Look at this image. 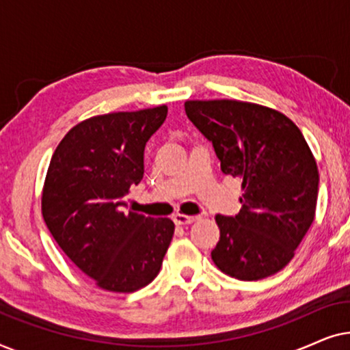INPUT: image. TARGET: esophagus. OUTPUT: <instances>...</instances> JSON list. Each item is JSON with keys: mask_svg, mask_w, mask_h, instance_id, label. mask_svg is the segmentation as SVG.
I'll use <instances>...</instances> for the list:
<instances>
[{"mask_svg": "<svg viewBox=\"0 0 350 350\" xmlns=\"http://www.w3.org/2000/svg\"><path fill=\"white\" fill-rule=\"evenodd\" d=\"M196 217H188V215H183V213H176L174 217V221L176 226H185V224H191L196 221Z\"/></svg>", "mask_w": 350, "mask_h": 350, "instance_id": "34e87169", "label": "esophagus"}]
</instances>
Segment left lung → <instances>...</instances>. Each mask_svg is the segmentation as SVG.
<instances>
[{
	"instance_id": "obj_1",
	"label": "left lung",
	"mask_w": 350,
	"mask_h": 350,
	"mask_svg": "<svg viewBox=\"0 0 350 350\" xmlns=\"http://www.w3.org/2000/svg\"><path fill=\"white\" fill-rule=\"evenodd\" d=\"M186 116L212 143L224 175L242 181V210L217 215L212 260L239 280L288 265L314 221L319 170L303 133L275 109L237 100H191Z\"/></svg>"
}]
</instances>
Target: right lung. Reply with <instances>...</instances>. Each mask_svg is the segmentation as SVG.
Masks as SVG:
<instances>
[{
	"mask_svg": "<svg viewBox=\"0 0 350 350\" xmlns=\"http://www.w3.org/2000/svg\"><path fill=\"white\" fill-rule=\"evenodd\" d=\"M167 107L111 113L75 126L52 154L42 218L65 255L100 288L131 293L159 274L175 224L126 212L145 174V146Z\"/></svg>",
	"mask_w": 350,
	"mask_h": 350,
	"instance_id": "obj_1",
	"label": "right lung"
}]
</instances>
